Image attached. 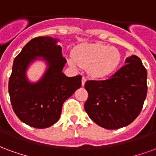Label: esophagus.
Returning a JSON list of instances; mask_svg holds the SVG:
<instances>
[{"label": "esophagus", "instance_id": "34e87169", "mask_svg": "<svg viewBox=\"0 0 156 156\" xmlns=\"http://www.w3.org/2000/svg\"><path fill=\"white\" fill-rule=\"evenodd\" d=\"M86 80H87V79H86V78H85V77H83V78H82V85H83V86H84Z\"/></svg>", "mask_w": 156, "mask_h": 156}]
</instances>
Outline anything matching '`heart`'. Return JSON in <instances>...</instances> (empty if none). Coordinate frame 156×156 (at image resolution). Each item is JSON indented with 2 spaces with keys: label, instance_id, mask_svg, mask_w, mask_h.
Listing matches in <instances>:
<instances>
[{
  "label": "heart",
  "instance_id": "1",
  "mask_svg": "<svg viewBox=\"0 0 156 156\" xmlns=\"http://www.w3.org/2000/svg\"><path fill=\"white\" fill-rule=\"evenodd\" d=\"M121 55L117 48L100 43H83L73 51V58L68 60L72 67L88 68L94 78H105L117 69Z\"/></svg>",
  "mask_w": 156,
  "mask_h": 156
}]
</instances>
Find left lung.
Instances as JSON below:
<instances>
[{
    "label": "left lung",
    "instance_id": "left-lung-1",
    "mask_svg": "<svg viewBox=\"0 0 156 156\" xmlns=\"http://www.w3.org/2000/svg\"><path fill=\"white\" fill-rule=\"evenodd\" d=\"M112 77L85 83L88 98L85 111L94 123L108 129L127 126L140 115L147 94V71L132 55Z\"/></svg>",
    "mask_w": 156,
    "mask_h": 156
}]
</instances>
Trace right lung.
Masks as SVG:
<instances>
[{"label": "right lung", "instance_id": "add662e5", "mask_svg": "<svg viewBox=\"0 0 156 156\" xmlns=\"http://www.w3.org/2000/svg\"><path fill=\"white\" fill-rule=\"evenodd\" d=\"M59 40L51 37L32 39L13 62L8 90L13 110L19 119L37 129L50 127L60 118L66 99L81 87L82 77H67L62 73L66 59ZM47 64L44 74L32 83L26 77L29 66L37 60Z\"/></svg>", "mask_w": 156, "mask_h": 156}]
</instances>
